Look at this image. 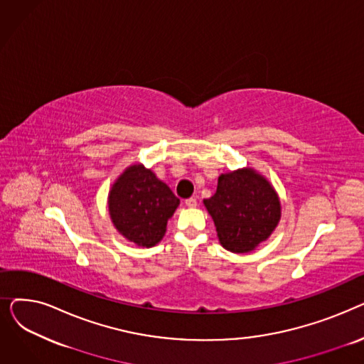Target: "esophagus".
Instances as JSON below:
<instances>
[{
    "mask_svg": "<svg viewBox=\"0 0 364 364\" xmlns=\"http://www.w3.org/2000/svg\"><path fill=\"white\" fill-rule=\"evenodd\" d=\"M184 203H186V206H187V208H196V206H198V200H196L195 198H190V199H187Z\"/></svg>",
    "mask_w": 364,
    "mask_h": 364,
    "instance_id": "34e87169",
    "label": "esophagus"
}]
</instances>
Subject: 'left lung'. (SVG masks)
Returning a JSON list of instances; mask_svg holds the SVG:
<instances>
[{"label": "left lung", "mask_w": 364, "mask_h": 364, "mask_svg": "<svg viewBox=\"0 0 364 364\" xmlns=\"http://www.w3.org/2000/svg\"><path fill=\"white\" fill-rule=\"evenodd\" d=\"M203 205L213 217L224 250L247 254L267 240L282 217L279 195L254 168H239L218 177L217 192Z\"/></svg>", "instance_id": "8db88e82"}]
</instances>
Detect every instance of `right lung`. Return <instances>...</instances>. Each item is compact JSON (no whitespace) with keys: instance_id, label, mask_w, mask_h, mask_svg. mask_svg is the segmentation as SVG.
I'll return each instance as SVG.
<instances>
[{"instance_id":"right-lung-1","label":"right lung","mask_w":364,"mask_h":364,"mask_svg":"<svg viewBox=\"0 0 364 364\" xmlns=\"http://www.w3.org/2000/svg\"><path fill=\"white\" fill-rule=\"evenodd\" d=\"M180 199L141 164L124 169L109 190L107 206L114 228L127 240L151 247L162 240L168 220L174 215Z\"/></svg>"}]
</instances>
